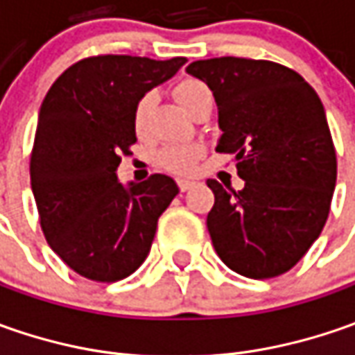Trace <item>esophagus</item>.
I'll return each instance as SVG.
<instances>
[{
    "label": "esophagus",
    "mask_w": 355,
    "mask_h": 355,
    "mask_svg": "<svg viewBox=\"0 0 355 355\" xmlns=\"http://www.w3.org/2000/svg\"><path fill=\"white\" fill-rule=\"evenodd\" d=\"M196 180H187V178H182V180H178V187L182 189V191H189L191 187H196Z\"/></svg>",
    "instance_id": "34e87169"
}]
</instances>
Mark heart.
Masks as SVG:
<instances>
[{
  "label": "heart",
  "mask_w": 355,
  "mask_h": 355,
  "mask_svg": "<svg viewBox=\"0 0 355 355\" xmlns=\"http://www.w3.org/2000/svg\"><path fill=\"white\" fill-rule=\"evenodd\" d=\"M173 94H175L178 103L182 104L189 114H191V110L198 104H201L203 101H211V90L207 89V85H203L198 78H184L182 83L175 85ZM152 104H154V94L146 92V94H142L138 98V103L134 106L132 120H134V128L138 130V132H142L146 128ZM198 156V146H191V144H168V146H162L156 152V164L159 168H164V170L184 173V171H189L193 168Z\"/></svg>",
  "instance_id": "b5f03b06"
}]
</instances>
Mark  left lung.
Returning a JSON list of instances; mask_svg holds the SVG:
<instances>
[{
	"label": "left lung",
	"instance_id": "8db88e82",
	"mask_svg": "<svg viewBox=\"0 0 355 355\" xmlns=\"http://www.w3.org/2000/svg\"><path fill=\"white\" fill-rule=\"evenodd\" d=\"M187 73L211 89L241 191L207 180V229L219 259L249 279L291 270L320 237L336 187V150L316 90L272 61L219 57Z\"/></svg>",
	"mask_w": 355,
	"mask_h": 355
}]
</instances>
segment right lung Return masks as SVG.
Segmentation results:
<instances>
[{"mask_svg":"<svg viewBox=\"0 0 355 355\" xmlns=\"http://www.w3.org/2000/svg\"><path fill=\"white\" fill-rule=\"evenodd\" d=\"M187 59L98 55L75 62L49 89L31 154V189L51 249L80 277L114 282L142 265L159 215L180 193L170 175L118 182L136 142L138 98Z\"/></svg>","mask_w":355,"mask_h":355,"instance_id":"obj_1","label":"right lung"}]
</instances>
